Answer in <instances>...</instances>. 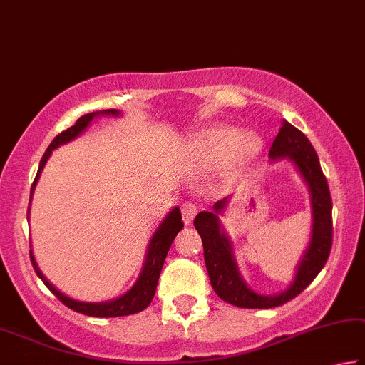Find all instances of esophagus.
I'll return each mask as SVG.
<instances>
[{
  "label": "esophagus",
  "instance_id": "34e87169",
  "mask_svg": "<svg viewBox=\"0 0 365 365\" xmlns=\"http://www.w3.org/2000/svg\"><path fill=\"white\" fill-rule=\"evenodd\" d=\"M181 212H182V222L186 223V225H190L195 214H197V207H195V204H192V202H184L181 205Z\"/></svg>",
  "mask_w": 365,
  "mask_h": 365
}]
</instances>
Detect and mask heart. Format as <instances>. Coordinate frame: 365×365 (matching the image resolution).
Listing matches in <instances>:
<instances>
[{
  "instance_id": "heart-1",
  "label": "heart",
  "mask_w": 365,
  "mask_h": 365,
  "mask_svg": "<svg viewBox=\"0 0 365 365\" xmlns=\"http://www.w3.org/2000/svg\"><path fill=\"white\" fill-rule=\"evenodd\" d=\"M261 138L255 133H241L230 125H217L202 130L195 138V148L210 161L232 158L237 165H245L259 153Z\"/></svg>"
}]
</instances>
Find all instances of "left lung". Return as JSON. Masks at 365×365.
Instances as JSON below:
<instances>
[{
	"instance_id": "left-lung-1",
	"label": "left lung",
	"mask_w": 365,
	"mask_h": 365,
	"mask_svg": "<svg viewBox=\"0 0 365 365\" xmlns=\"http://www.w3.org/2000/svg\"><path fill=\"white\" fill-rule=\"evenodd\" d=\"M269 158L271 161L287 158L297 168L307 184L312 204L310 241L300 261L297 262L294 280L287 289L276 295H262L248 287V284L241 277L235 259L233 243L220 222V215H223L232 197L215 202L210 212H199L194 218V227L204 245V259L212 289L222 300L240 308H274L295 299L318 276V272L327 264L331 251V195L310 140L299 128L289 124L287 120H282V127L269 150Z\"/></svg>"
}]
</instances>
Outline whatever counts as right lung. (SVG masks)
Listing matches in <instances>:
<instances>
[{
	"instance_id": "right-lung-1",
	"label": "right lung",
	"mask_w": 365,
	"mask_h": 365,
	"mask_svg": "<svg viewBox=\"0 0 365 365\" xmlns=\"http://www.w3.org/2000/svg\"><path fill=\"white\" fill-rule=\"evenodd\" d=\"M99 115L119 117V115H122V112L117 109L91 112V114L80 117V119L76 120L75 125H71L70 128H66L65 132L58 133V135L52 140V143L48 145L47 151L43 153L42 160H41V165H38L37 176H36V179H34V184L31 187V200L34 195V189H36V186H37L38 178H41V173L43 170V166L47 165V160L50 158V155H52V151L55 148L61 147V145L68 143V142H71V140L80 137L81 133L85 132L89 125H91V122ZM31 200H29V210H27V220H29ZM182 227H184V223H182V217H181V210H179V207H173V209L168 212V215L163 218V222L160 223L158 228L155 230L153 237L150 238L142 271H140V276L135 280V284H133L125 294H122L120 297H117V299H112L108 302H81V300L71 299V297L65 295L63 292H60V290L55 287V285L50 282L46 276H43L42 271L37 266V261H36V257H34L32 250H31V261H32L34 271H36L37 276L41 277L42 282L47 285L50 292L57 297L61 304L71 308V310L83 313V315L98 317V318H114V317L133 315V313L145 310V308L151 304V300H153V295H155L156 285H158L160 272H161V269H163L166 255H168V251H170V246L173 241H175L176 235L181 232Z\"/></svg>"
}]
</instances>
